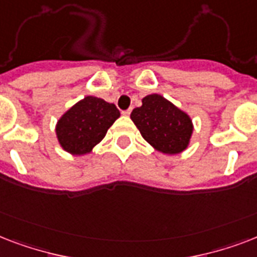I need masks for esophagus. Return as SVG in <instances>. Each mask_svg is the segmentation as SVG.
I'll return each instance as SVG.
<instances>
[{
    "label": "esophagus",
    "instance_id": "obj_1",
    "mask_svg": "<svg viewBox=\"0 0 257 257\" xmlns=\"http://www.w3.org/2000/svg\"><path fill=\"white\" fill-rule=\"evenodd\" d=\"M131 112H132V109H126V110H122V114H124V116H129V114H131Z\"/></svg>",
    "mask_w": 257,
    "mask_h": 257
}]
</instances>
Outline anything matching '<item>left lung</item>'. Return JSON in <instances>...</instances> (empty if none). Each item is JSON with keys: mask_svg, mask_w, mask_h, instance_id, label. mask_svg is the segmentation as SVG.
<instances>
[{"mask_svg": "<svg viewBox=\"0 0 257 257\" xmlns=\"http://www.w3.org/2000/svg\"><path fill=\"white\" fill-rule=\"evenodd\" d=\"M131 118L141 136L165 155H177L188 148L193 132L191 117L160 94H148L143 105L133 109Z\"/></svg>", "mask_w": 257, "mask_h": 257, "instance_id": "1", "label": "left lung"}]
</instances>
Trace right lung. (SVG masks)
<instances>
[{
  "mask_svg": "<svg viewBox=\"0 0 257 257\" xmlns=\"http://www.w3.org/2000/svg\"><path fill=\"white\" fill-rule=\"evenodd\" d=\"M118 117L120 112L114 104L98 97L86 96L57 121L58 143L70 155L81 156L90 153Z\"/></svg>",
  "mask_w": 257,
  "mask_h": 257,
  "instance_id": "add662e5",
  "label": "right lung"
}]
</instances>
